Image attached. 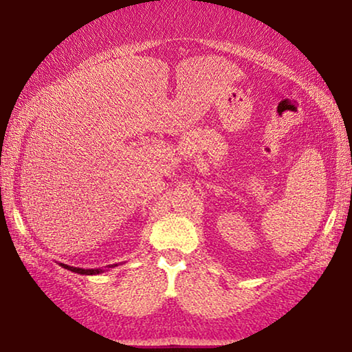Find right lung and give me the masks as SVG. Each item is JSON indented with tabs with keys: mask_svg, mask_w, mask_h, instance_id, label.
<instances>
[{
	"mask_svg": "<svg viewBox=\"0 0 352 352\" xmlns=\"http://www.w3.org/2000/svg\"><path fill=\"white\" fill-rule=\"evenodd\" d=\"M63 269H67V270H71V272H74V274H78V275H99V274H102L104 270H107V269H110V267H117V264H113V265H107L106 269H80V267H71V265H66V264H60Z\"/></svg>",
	"mask_w": 352,
	"mask_h": 352,
	"instance_id": "obj_1",
	"label": "right lung"
}]
</instances>
